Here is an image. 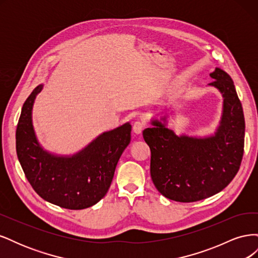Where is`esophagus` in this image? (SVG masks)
Listing matches in <instances>:
<instances>
[{"label":"esophagus","instance_id":"34e87169","mask_svg":"<svg viewBox=\"0 0 258 258\" xmlns=\"http://www.w3.org/2000/svg\"><path fill=\"white\" fill-rule=\"evenodd\" d=\"M144 127H145V123L143 121H136L134 123V128L132 129H134V132L136 135H140L144 129Z\"/></svg>","mask_w":258,"mask_h":258}]
</instances>
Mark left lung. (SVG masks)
<instances>
[{
	"instance_id": "left-lung-1",
	"label": "left lung",
	"mask_w": 258,
	"mask_h": 258,
	"mask_svg": "<svg viewBox=\"0 0 258 258\" xmlns=\"http://www.w3.org/2000/svg\"><path fill=\"white\" fill-rule=\"evenodd\" d=\"M210 87L223 97V112L213 135L177 136L167 127L168 115L152 119L143 131L151 148V176L158 191L171 200L194 202L227 186L239 171L244 147L243 110L231 77L215 68Z\"/></svg>"
}]
</instances>
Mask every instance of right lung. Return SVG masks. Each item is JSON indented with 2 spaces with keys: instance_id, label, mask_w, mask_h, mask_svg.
<instances>
[{
  "instance_id": "1",
  "label": "right lung",
  "mask_w": 258,
  "mask_h": 258,
  "mask_svg": "<svg viewBox=\"0 0 258 258\" xmlns=\"http://www.w3.org/2000/svg\"><path fill=\"white\" fill-rule=\"evenodd\" d=\"M43 84L22 106L16 130L18 160L38 196L52 205L82 210L96 205L110 188L115 169L131 140L129 122L103 132L82 151L57 155L44 150L36 138L32 110Z\"/></svg>"
}]
</instances>
